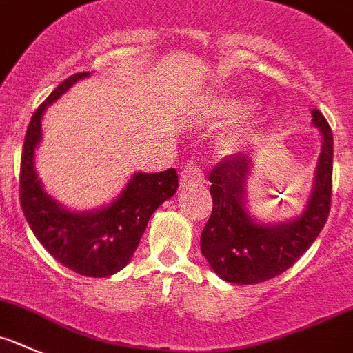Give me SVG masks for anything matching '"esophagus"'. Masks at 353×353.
I'll use <instances>...</instances> for the list:
<instances>
[{"instance_id":"1","label":"esophagus","mask_w":353,"mask_h":353,"mask_svg":"<svg viewBox=\"0 0 353 353\" xmlns=\"http://www.w3.org/2000/svg\"><path fill=\"white\" fill-rule=\"evenodd\" d=\"M204 174L193 161L184 165V169L181 170V188H188V186H195V184H204Z\"/></svg>"}]
</instances>
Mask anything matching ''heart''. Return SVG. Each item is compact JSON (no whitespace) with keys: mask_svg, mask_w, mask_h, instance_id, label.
I'll use <instances>...</instances> for the list:
<instances>
[{"mask_svg":"<svg viewBox=\"0 0 353 353\" xmlns=\"http://www.w3.org/2000/svg\"><path fill=\"white\" fill-rule=\"evenodd\" d=\"M252 107V101L243 97H220L214 100H209L204 107L205 116L218 119V121H232L237 117H243V130H250L252 126L256 125V116L253 110L247 112Z\"/></svg>","mask_w":353,"mask_h":353,"instance_id":"heart-1","label":"heart"}]
</instances>
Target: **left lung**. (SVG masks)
<instances>
[{"mask_svg": "<svg viewBox=\"0 0 353 353\" xmlns=\"http://www.w3.org/2000/svg\"><path fill=\"white\" fill-rule=\"evenodd\" d=\"M311 117L322 137V151L307 200L290 220L262 221L250 212L246 184L253 160L248 153L225 158L209 174L212 211L200 250L228 283L255 285L285 272L325 225L332 192V132L320 110H311Z\"/></svg>", "mask_w": 353, "mask_h": 353, "instance_id": "left-lung-1", "label": "left lung"}]
</instances>
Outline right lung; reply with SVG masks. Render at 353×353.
Here are the masks:
<instances>
[{"instance_id":"1","label":"right lung","mask_w":353,"mask_h":353,"mask_svg":"<svg viewBox=\"0 0 353 353\" xmlns=\"http://www.w3.org/2000/svg\"><path fill=\"white\" fill-rule=\"evenodd\" d=\"M90 75L82 72L63 81L31 117L22 148L21 205L37 239L59 263L77 274L105 278L128 265L149 218L176 195L179 177L176 169L135 172L116 199L90 211L68 209L43 190L34 169L43 114L75 82Z\"/></svg>"}]
</instances>
